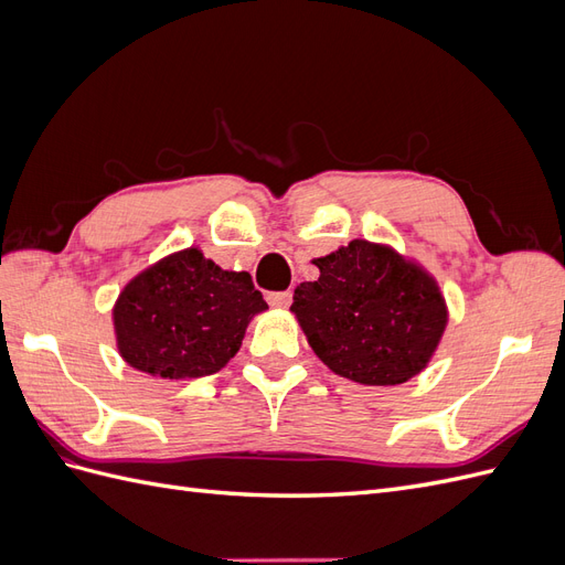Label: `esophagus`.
Masks as SVG:
<instances>
[{
  "label": "esophagus",
  "instance_id": "esophagus-1",
  "mask_svg": "<svg viewBox=\"0 0 565 565\" xmlns=\"http://www.w3.org/2000/svg\"><path fill=\"white\" fill-rule=\"evenodd\" d=\"M268 303L276 306V309H287V306L292 303V292H289V289L287 292H270Z\"/></svg>",
  "mask_w": 565,
  "mask_h": 565
}]
</instances>
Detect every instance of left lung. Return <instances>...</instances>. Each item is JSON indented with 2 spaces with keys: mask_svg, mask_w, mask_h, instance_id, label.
Here are the masks:
<instances>
[{
  "mask_svg": "<svg viewBox=\"0 0 565 565\" xmlns=\"http://www.w3.org/2000/svg\"><path fill=\"white\" fill-rule=\"evenodd\" d=\"M320 276L295 289L292 311L339 377L396 386L431 361L448 324L438 282L386 245L351 241L313 259Z\"/></svg>",
  "mask_w": 565,
  "mask_h": 565,
  "instance_id": "1",
  "label": "left lung"
}]
</instances>
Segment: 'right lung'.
Listing matches in <instances>:
<instances>
[{"instance_id":"right-lung-1","label":"right lung","mask_w":565,"mask_h":565,"mask_svg":"<svg viewBox=\"0 0 565 565\" xmlns=\"http://www.w3.org/2000/svg\"><path fill=\"white\" fill-rule=\"evenodd\" d=\"M266 309L249 273L224 270L200 247H188L148 266L119 292L117 351L152 377H207L241 351L249 320Z\"/></svg>"}]
</instances>
